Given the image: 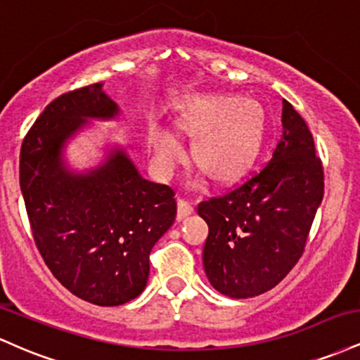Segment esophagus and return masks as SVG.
I'll use <instances>...</instances> for the list:
<instances>
[{"label":"esophagus","instance_id":"obj_1","mask_svg":"<svg viewBox=\"0 0 360 360\" xmlns=\"http://www.w3.org/2000/svg\"><path fill=\"white\" fill-rule=\"evenodd\" d=\"M194 212V205L189 200H184V198H179L177 200V218L183 220V218L189 217Z\"/></svg>","mask_w":360,"mask_h":360}]
</instances>
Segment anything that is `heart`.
<instances>
[{"label":"heart","mask_w":360,"mask_h":360,"mask_svg":"<svg viewBox=\"0 0 360 360\" xmlns=\"http://www.w3.org/2000/svg\"><path fill=\"white\" fill-rule=\"evenodd\" d=\"M194 139L196 162L218 181L232 179L257 154L266 130V113L255 100L213 96L198 103L184 120ZM152 154L162 172L174 171L186 150L179 139L155 128L150 135Z\"/></svg>","instance_id":"heart-1"}]
</instances>
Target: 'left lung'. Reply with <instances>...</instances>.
Listing matches in <instances>:
<instances>
[{"label":"left lung","mask_w":360,"mask_h":360,"mask_svg":"<svg viewBox=\"0 0 360 360\" xmlns=\"http://www.w3.org/2000/svg\"><path fill=\"white\" fill-rule=\"evenodd\" d=\"M281 122L272 159L198 205L208 223L205 272L230 298H254L286 278L303 255L323 200V164L307 122L286 100Z\"/></svg>","instance_id":"left-lung-1"}]
</instances>
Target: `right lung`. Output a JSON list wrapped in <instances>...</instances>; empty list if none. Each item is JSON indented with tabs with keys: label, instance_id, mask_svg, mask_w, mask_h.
<instances>
[{
	"label": "right lung",
	"instance_id": "add662e5",
	"mask_svg": "<svg viewBox=\"0 0 360 360\" xmlns=\"http://www.w3.org/2000/svg\"><path fill=\"white\" fill-rule=\"evenodd\" d=\"M117 105L101 84L68 91L45 106L20 150V188L37 249L64 288L98 307L137 298L150 250L174 223V189L143 179L123 152L91 174L60 159L84 118H111Z\"/></svg>",
	"mask_w": 360,
	"mask_h": 360
}]
</instances>
